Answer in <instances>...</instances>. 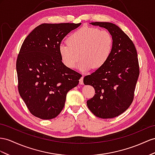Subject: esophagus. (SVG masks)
I'll list each match as a JSON object with an SVG mask.
<instances>
[{"label":"esophagus","mask_w":155,"mask_h":155,"mask_svg":"<svg viewBox=\"0 0 155 155\" xmlns=\"http://www.w3.org/2000/svg\"><path fill=\"white\" fill-rule=\"evenodd\" d=\"M83 78H84V76H82L81 78H80V81H79L80 84H84V82H83Z\"/></svg>","instance_id":"obj_1"}]
</instances>
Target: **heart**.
<instances>
[{"mask_svg":"<svg viewBox=\"0 0 155 155\" xmlns=\"http://www.w3.org/2000/svg\"><path fill=\"white\" fill-rule=\"evenodd\" d=\"M59 46L64 65L70 69L77 67L82 59L79 70L97 69L109 59L113 48V38L109 31L96 27H84L74 31Z\"/></svg>","mask_w":155,"mask_h":155,"instance_id":"b5f03b06","label":"heart"}]
</instances>
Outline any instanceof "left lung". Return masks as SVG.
I'll list each match as a JSON object with an SVG mask.
<instances>
[{
    "mask_svg": "<svg viewBox=\"0 0 155 155\" xmlns=\"http://www.w3.org/2000/svg\"><path fill=\"white\" fill-rule=\"evenodd\" d=\"M91 25L107 29L113 38L112 53L100 68L84 77V84L92 86L96 94L87 106L96 117H118L130 106L140 69L133 42L120 27L109 22H92Z\"/></svg>",
    "mask_w": 155,
    "mask_h": 155,
    "instance_id": "1",
    "label": "left lung"
}]
</instances>
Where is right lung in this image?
Returning a JSON list of instances; mask_svg holds the SVG:
<instances>
[{
  "mask_svg": "<svg viewBox=\"0 0 155 155\" xmlns=\"http://www.w3.org/2000/svg\"><path fill=\"white\" fill-rule=\"evenodd\" d=\"M80 23H43L23 41L16 61L18 90L31 113L43 120L56 117L67 92L82 75L62 62L59 46Z\"/></svg>",
  "mask_w": 155,
  "mask_h": 155,
  "instance_id": "1",
  "label": "right lung"
}]
</instances>
